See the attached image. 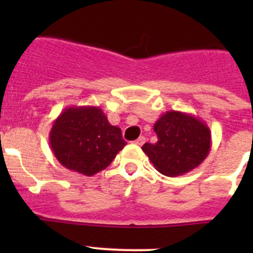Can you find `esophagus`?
Listing matches in <instances>:
<instances>
[{"label": "esophagus", "instance_id": "esophagus-1", "mask_svg": "<svg viewBox=\"0 0 253 253\" xmlns=\"http://www.w3.org/2000/svg\"><path fill=\"white\" fill-rule=\"evenodd\" d=\"M144 142H145V138L143 136H141V137H139V138H137L136 141H134V144L143 145V144H144Z\"/></svg>", "mask_w": 253, "mask_h": 253}]
</instances>
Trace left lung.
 Returning <instances> with one entry per match:
<instances>
[{
    "label": "left lung",
    "instance_id": "1",
    "mask_svg": "<svg viewBox=\"0 0 253 253\" xmlns=\"http://www.w3.org/2000/svg\"><path fill=\"white\" fill-rule=\"evenodd\" d=\"M158 141L145 143L142 150L160 174L176 177L192 171L208 157L211 129L193 115L167 111L154 124Z\"/></svg>",
    "mask_w": 253,
    "mask_h": 253
}]
</instances>
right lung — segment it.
<instances>
[{
    "label": "right lung",
    "instance_id": "add662e5",
    "mask_svg": "<svg viewBox=\"0 0 253 253\" xmlns=\"http://www.w3.org/2000/svg\"><path fill=\"white\" fill-rule=\"evenodd\" d=\"M53 155L71 171L93 176L111 164L126 145L99 106H70L53 121L48 134Z\"/></svg>",
    "mask_w": 253,
    "mask_h": 253
}]
</instances>
